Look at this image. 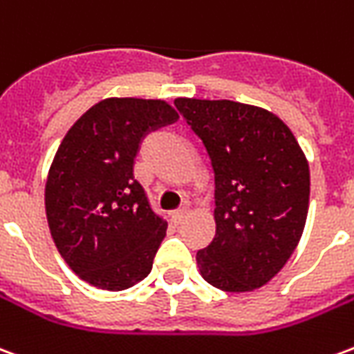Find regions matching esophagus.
Returning a JSON list of instances; mask_svg holds the SVG:
<instances>
[{
	"label": "esophagus",
	"mask_w": 354,
	"mask_h": 354,
	"mask_svg": "<svg viewBox=\"0 0 354 354\" xmlns=\"http://www.w3.org/2000/svg\"><path fill=\"white\" fill-rule=\"evenodd\" d=\"M187 214H189V210L187 208H178V210H174L172 212V220L176 223H182L187 218Z\"/></svg>",
	"instance_id": "obj_1"
}]
</instances>
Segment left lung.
Returning a JSON list of instances; mask_svg holds the SVG:
<instances>
[{
  "label": "left lung",
  "mask_w": 354,
  "mask_h": 354,
  "mask_svg": "<svg viewBox=\"0 0 354 354\" xmlns=\"http://www.w3.org/2000/svg\"><path fill=\"white\" fill-rule=\"evenodd\" d=\"M214 169L212 243L203 279L223 292L267 284L296 250L309 210V165L281 117L233 100L176 98Z\"/></svg>",
  "instance_id": "obj_1"
}]
</instances>
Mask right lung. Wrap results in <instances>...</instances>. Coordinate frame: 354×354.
<instances>
[{"label":"right lung","instance_id":"right-lung-1","mask_svg":"<svg viewBox=\"0 0 354 354\" xmlns=\"http://www.w3.org/2000/svg\"><path fill=\"white\" fill-rule=\"evenodd\" d=\"M176 119L165 100L106 98L58 146L45 184L50 235L73 273L96 288H131L151 271L167 222L134 178V159L147 132Z\"/></svg>","mask_w":354,"mask_h":354}]
</instances>
